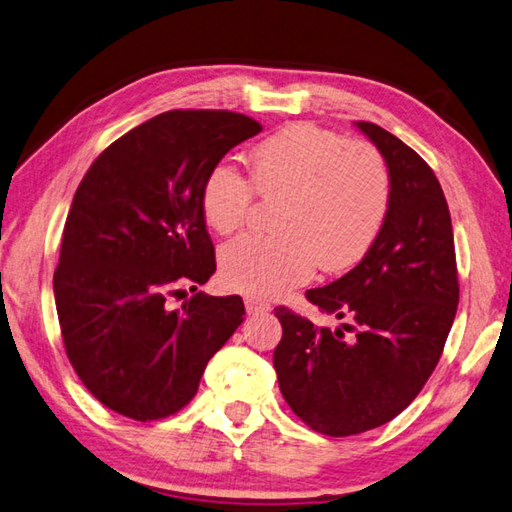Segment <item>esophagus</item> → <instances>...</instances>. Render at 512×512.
<instances>
[{
  "mask_svg": "<svg viewBox=\"0 0 512 512\" xmlns=\"http://www.w3.org/2000/svg\"><path fill=\"white\" fill-rule=\"evenodd\" d=\"M245 309H247V313H249V315H258V313H267V311H271V304H269V302H265V300L252 298V295H249V298H245Z\"/></svg>",
  "mask_w": 512,
  "mask_h": 512,
  "instance_id": "1",
  "label": "esophagus"
}]
</instances>
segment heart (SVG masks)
Returning <instances> with one entry per match:
<instances>
[{"instance_id":"1","label":"heart","mask_w":512,"mask_h":512,"mask_svg":"<svg viewBox=\"0 0 512 512\" xmlns=\"http://www.w3.org/2000/svg\"><path fill=\"white\" fill-rule=\"evenodd\" d=\"M252 183L230 164H214L199 206L219 234L245 225L256 193L280 201L276 234H245L221 249V278L230 289L274 298L324 271L348 269L366 256L390 210L392 179L385 157L366 140H346L313 122H295L252 153Z\"/></svg>"}]
</instances>
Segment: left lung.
I'll return each instance as SVG.
<instances>
[{
    "instance_id": "8db88e82",
    "label": "left lung",
    "mask_w": 512,
    "mask_h": 512,
    "mask_svg": "<svg viewBox=\"0 0 512 512\" xmlns=\"http://www.w3.org/2000/svg\"><path fill=\"white\" fill-rule=\"evenodd\" d=\"M390 168L392 199L377 241L346 276L306 300L352 324L331 331L278 306L280 392L295 416L326 436L381 427L434 372L458 311L460 285L449 206L434 170L379 124L357 122ZM355 332L346 338L343 331Z\"/></svg>"
}]
</instances>
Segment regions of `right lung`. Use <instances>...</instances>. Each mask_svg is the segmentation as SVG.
I'll return each instance as SVG.
<instances>
[{
  "label": "right lung",
  "instance_id": "obj_1",
  "mask_svg": "<svg viewBox=\"0 0 512 512\" xmlns=\"http://www.w3.org/2000/svg\"><path fill=\"white\" fill-rule=\"evenodd\" d=\"M263 127L243 113L175 109L109 144L89 166L63 227L54 300L67 359L96 399L160 420L197 394L243 322L238 295L203 291L170 311L181 285L217 269L199 195L208 170Z\"/></svg>",
  "mask_w": 512,
  "mask_h": 512
}]
</instances>
